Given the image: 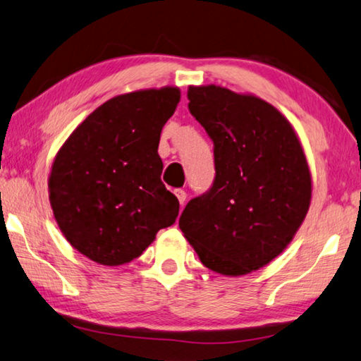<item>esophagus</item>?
<instances>
[{
	"instance_id": "34e87169",
	"label": "esophagus",
	"mask_w": 361,
	"mask_h": 361,
	"mask_svg": "<svg viewBox=\"0 0 361 361\" xmlns=\"http://www.w3.org/2000/svg\"><path fill=\"white\" fill-rule=\"evenodd\" d=\"M175 196L178 197V201H180L181 205L185 204V201H186V192H185V191H183V190H176V191H175Z\"/></svg>"
}]
</instances>
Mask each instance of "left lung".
Returning a JSON list of instances; mask_svg holds the SVG:
<instances>
[{
    "label": "left lung",
    "mask_w": 361,
    "mask_h": 361,
    "mask_svg": "<svg viewBox=\"0 0 361 361\" xmlns=\"http://www.w3.org/2000/svg\"><path fill=\"white\" fill-rule=\"evenodd\" d=\"M191 116L214 141L215 180L191 199L180 230L209 270L243 276L283 252L304 223L312 173L295 130L255 94L188 88Z\"/></svg>",
    "instance_id": "obj_1"
}]
</instances>
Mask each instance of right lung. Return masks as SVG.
I'll use <instances>...</instances> for the list:
<instances>
[{"mask_svg":"<svg viewBox=\"0 0 361 361\" xmlns=\"http://www.w3.org/2000/svg\"><path fill=\"white\" fill-rule=\"evenodd\" d=\"M181 98L178 87L114 96L94 109L57 151L49 204L73 249L99 265L140 257L180 202L162 181L160 131Z\"/></svg>","mask_w":361,"mask_h":361,"instance_id":"add662e5","label":"right lung"}]
</instances>
